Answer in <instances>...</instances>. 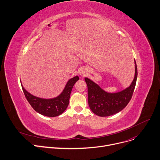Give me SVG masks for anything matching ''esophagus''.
<instances>
[{
	"label": "esophagus",
	"instance_id": "1",
	"mask_svg": "<svg viewBox=\"0 0 160 160\" xmlns=\"http://www.w3.org/2000/svg\"><path fill=\"white\" fill-rule=\"evenodd\" d=\"M87 74V72H82V75L83 76H86Z\"/></svg>",
	"mask_w": 160,
	"mask_h": 160
}]
</instances>
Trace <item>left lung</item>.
Wrapping results in <instances>:
<instances>
[{
	"mask_svg": "<svg viewBox=\"0 0 160 160\" xmlns=\"http://www.w3.org/2000/svg\"><path fill=\"white\" fill-rule=\"evenodd\" d=\"M135 63V74L130 86L124 90L110 93L105 91L98 84L85 78L88 91V103L92 112L99 116H109L123 109L131 100L135 88L138 70Z\"/></svg>",
	"mask_w": 160,
	"mask_h": 160,
	"instance_id": "1",
	"label": "left lung"
}]
</instances>
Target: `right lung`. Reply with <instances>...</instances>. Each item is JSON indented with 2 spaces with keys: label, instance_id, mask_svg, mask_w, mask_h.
<instances>
[{
  "label": "right lung",
  "instance_id": "right-lung-1",
  "mask_svg": "<svg viewBox=\"0 0 160 160\" xmlns=\"http://www.w3.org/2000/svg\"><path fill=\"white\" fill-rule=\"evenodd\" d=\"M78 80L79 77L78 76L69 80L60 94L55 98L50 99L37 97L28 92L22 84L21 86L27 100L35 111L46 116L55 117L62 114L67 109L72 89L74 83Z\"/></svg>",
  "mask_w": 160,
  "mask_h": 160
}]
</instances>
